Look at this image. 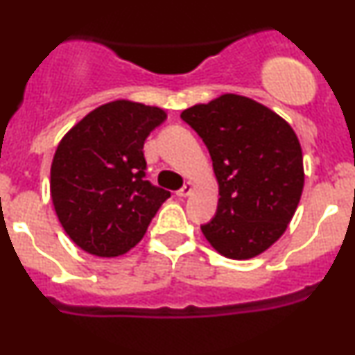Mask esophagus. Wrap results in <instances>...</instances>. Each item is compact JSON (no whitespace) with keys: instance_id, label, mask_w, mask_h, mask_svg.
Masks as SVG:
<instances>
[{"instance_id":"obj_1","label":"esophagus","mask_w":355,"mask_h":355,"mask_svg":"<svg viewBox=\"0 0 355 355\" xmlns=\"http://www.w3.org/2000/svg\"><path fill=\"white\" fill-rule=\"evenodd\" d=\"M193 183L191 182H187L185 183V187H182L180 190L177 191V197H180V198H185V197H189V195L191 193V191H193Z\"/></svg>"}]
</instances>
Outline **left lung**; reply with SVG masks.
<instances>
[{
  "label": "left lung",
  "instance_id": "8db88e82",
  "mask_svg": "<svg viewBox=\"0 0 355 355\" xmlns=\"http://www.w3.org/2000/svg\"><path fill=\"white\" fill-rule=\"evenodd\" d=\"M209 148L217 214L202 232L220 255L254 259L284 235L304 190V160L292 126L266 105L225 93L183 110Z\"/></svg>",
  "mask_w": 355,
  "mask_h": 355
}]
</instances>
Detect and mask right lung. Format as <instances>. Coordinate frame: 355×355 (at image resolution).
Masks as SVG:
<instances>
[{
  "mask_svg": "<svg viewBox=\"0 0 355 355\" xmlns=\"http://www.w3.org/2000/svg\"><path fill=\"white\" fill-rule=\"evenodd\" d=\"M165 110L113 100L83 116L56 146L50 170L53 207L81 250L123 255L144 239L170 191L145 180L146 137Z\"/></svg>",
  "mask_w": 355,
  "mask_h": 355,
  "instance_id": "obj_1",
  "label": "right lung"
}]
</instances>
